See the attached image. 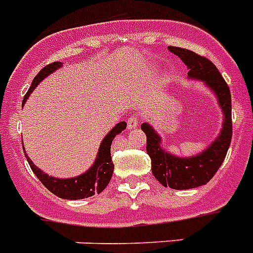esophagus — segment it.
<instances>
[{
  "label": "esophagus",
  "mask_w": 253,
  "mask_h": 253,
  "mask_svg": "<svg viewBox=\"0 0 253 253\" xmlns=\"http://www.w3.org/2000/svg\"><path fill=\"white\" fill-rule=\"evenodd\" d=\"M126 126H128L129 130H132V129H136L138 126V120H137L136 116H130L128 119V123H126Z\"/></svg>",
  "instance_id": "1"
}]
</instances>
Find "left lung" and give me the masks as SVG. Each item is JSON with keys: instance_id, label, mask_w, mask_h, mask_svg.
<instances>
[{"instance_id": "left-lung-1", "label": "left lung", "mask_w": 253, "mask_h": 253, "mask_svg": "<svg viewBox=\"0 0 253 253\" xmlns=\"http://www.w3.org/2000/svg\"><path fill=\"white\" fill-rule=\"evenodd\" d=\"M188 66V80L199 81L214 94L222 112V128L218 136L197 154L180 157L163 146V138L149 123L141 125L146 134V151L151 159V172L163 185L172 189H191L205 185L225 159L232 137L231 94L219 70L208 58L179 46H169Z\"/></svg>"}]
</instances>
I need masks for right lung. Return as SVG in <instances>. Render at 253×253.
<instances>
[{
  "label": "right lung",
  "instance_id": "1",
  "mask_svg": "<svg viewBox=\"0 0 253 253\" xmlns=\"http://www.w3.org/2000/svg\"><path fill=\"white\" fill-rule=\"evenodd\" d=\"M62 65H64L62 62L56 61L53 64H50V65H46L45 68L40 70L39 74L34 78L31 86H30V90H28L26 96H24L23 104L30 98L32 91L38 87V84L44 78L50 76L52 73L62 68ZM125 128H126V123L125 121L117 123L114 128L111 129L110 132L104 136V138L102 139L96 158L92 162V165L90 166V169H87L84 172H82L81 175H77L74 177H64L62 179V177L50 176V175L45 173L39 167H36L34 165V162L30 159L26 151H24L26 153L24 155H26L28 165H30L31 169L36 175V177L53 195L64 200L87 199V197L94 196L95 193H100L102 191H104L108 183H110L112 173H114V163H112V157H111V145H112V141L115 139V137L117 134H120Z\"/></svg>",
  "mask_w": 253,
  "mask_h": 253
}]
</instances>
